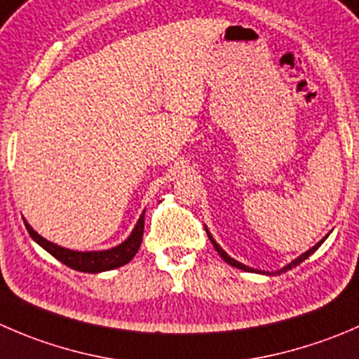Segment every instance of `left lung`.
Segmentation results:
<instances>
[{
	"mask_svg": "<svg viewBox=\"0 0 359 359\" xmlns=\"http://www.w3.org/2000/svg\"><path fill=\"white\" fill-rule=\"evenodd\" d=\"M207 235H208V238H210V242L214 243V247H215V250H217V252H219V256H221L222 259H224L226 263H228V264H231V266H235V268H240V270H243V272H257V273H266V276H272V273H270V272H259V270H254V268H249V266H245V264H242V263H240V261H236V259H233V257H229L228 254H226L224 250H222V247L219 245V243L215 242L214 238H212V235H210V233H208V229H207ZM325 240H326V236H325V238L321 240V242H318V243H316V245L312 247V249H309L307 252H304V254H302L300 257H297V259H293V261H291L290 264H286V266H284V268H280V270H277L276 273H279V276H280V273L287 272V270H291V268L298 266V264H300L302 261H305V259H307L309 256H311V254H314L316 250H318L319 247H321V243L325 242Z\"/></svg>",
	"mask_w": 359,
	"mask_h": 359,
	"instance_id": "1",
	"label": "left lung"
}]
</instances>
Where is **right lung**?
Segmentation results:
<instances>
[{
	"mask_svg": "<svg viewBox=\"0 0 359 359\" xmlns=\"http://www.w3.org/2000/svg\"><path fill=\"white\" fill-rule=\"evenodd\" d=\"M144 214L140 215L135 229L123 243L112 247V249L89 250V252L65 249V247L48 242V240H45L43 236L38 235V233L34 231L26 221H24V224H26V229L27 233H29L31 238H33L38 245L43 247L48 254H52L55 259L65 263L66 266L73 268V270H76V272L100 273V272H107V270H114V268L123 266V264L130 263V261L133 259L135 254H137L138 249H140L142 236H144Z\"/></svg>",
	"mask_w": 359,
	"mask_h": 359,
	"instance_id": "1",
	"label": "right lung"
}]
</instances>
